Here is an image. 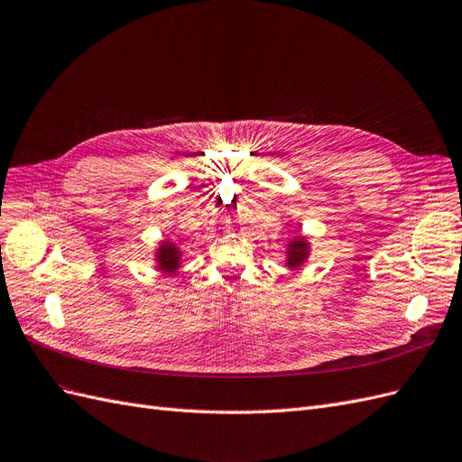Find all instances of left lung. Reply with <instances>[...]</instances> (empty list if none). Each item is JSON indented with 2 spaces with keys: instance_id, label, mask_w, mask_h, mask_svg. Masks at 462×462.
I'll return each mask as SVG.
<instances>
[{
  "instance_id": "1",
  "label": "left lung",
  "mask_w": 462,
  "mask_h": 462,
  "mask_svg": "<svg viewBox=\"0 0 462 462\" xmlns=\"http://www.w3.org/2000/svg\"><path fill=\"white\" fill-rule=\"evenodd\" d=\"M311 254V244L308 242L306 236H294L292 240L286 244V261L284 265L288 269H300L308 261Z\"/></svg>"
}]
</instances>
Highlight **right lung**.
<instances>
[{
  "label": "right lung",
  "mask_w": 462,
  "mask_h": 462,
  "mask_svg": "<svg viewBox=\"0 0 462 462\" xmlns=\"http://www.w3.org/2000/svg\"><path fill=\"white\" fill-rule=\"evenodd\" d=\"M154 265L161 273L174 274L181 267V249L170 240H162L154 252Z\"/></svg>",
  "instance_id": "obj_1"
}]
</instances>
